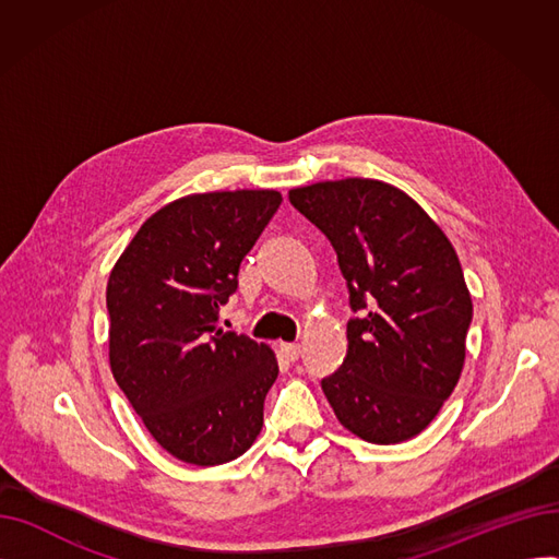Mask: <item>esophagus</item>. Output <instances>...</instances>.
<instances>
[{
	"mask_svg": "<svg viewBox=\"0 0 559 559\" xmlns=\"http://www.w3.org/2000/svg\"><path fill=\"white\" fill-rule=\"evenodd\" d=\"M281 350H283V356H285L289 362L299 360V356H301V346H299V344H281Z\"/></svg>",
	"mask_w": 559,
	"mask_h": 559,
	"instance_id": "obj_1",
	"label": "esophagus"
}]
</instances>
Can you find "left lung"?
<instances>
[{"instance_id": "1", "label": "left lung", "mask_w": 559, "mask_h": 559, "mask_svg": "<svg viewBox=\"0 0 559 559\" xmlns=\"http://www.w3.org/2000/svg\"><path fill=\"white\" fill-rule=\"evenodd\" d=\"M289 201L331 240L360 312L342 367L321 380L337 421L371 444L417 437L457 385L474 317L451 240L385 181H321Z\"/></svg>"}]
</instances>
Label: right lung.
<instances>
[{
    "instance_id": "1",
    "label": "right lung",
    "mask_w": 559,
    "mask_h": 559,
    "mask_svg": "<svg viewBox=\"0 0 559 559\" xmlns=\"http://www.w3.org/2000/svg\"><path fill=\"white\" fill-rule=\"evenodd\" d=\"M281 201L276 190L176 199L140 226L108 276L110 371L146 430L181 462H230L262 430L278 376L274 350L217 319Z\"/></svg>"
}]
</instances>
